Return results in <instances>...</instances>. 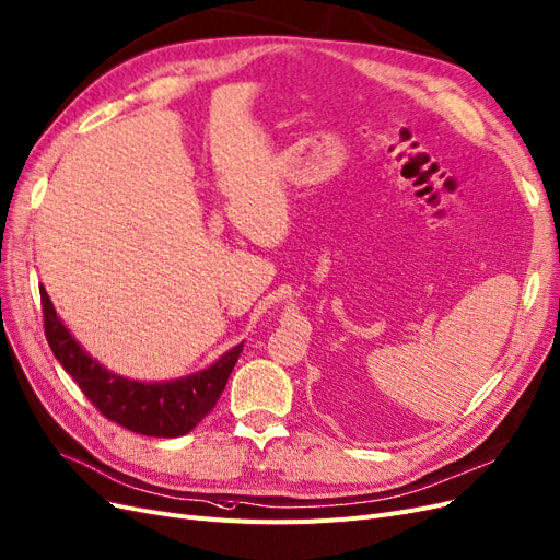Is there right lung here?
Returning <instances> with one entry per match:
<instances>
[{
	"instance_id": "right-lung-1",
	"label": "right lung",
	"mask_w": 560,
	"mask_h": 560,
	"mask_svg": "<svg viewBox=\"0 0 560 560\" xmlns=\"http://www.w3.org/2000/svg\"><path fill=\"white\" fill-rule=\"evenodd\" d=\"M39 293L48 347L60 360L65 372L71 374L102 417L139 432V435L182 438L190 432L219 402L228 376L244 347L237 345L221 355V360H215L211 368L176 378V382H130V378L109 372L95 358H90L62 326L46 288H39Z\"/></svg>"
}]
</instances>
